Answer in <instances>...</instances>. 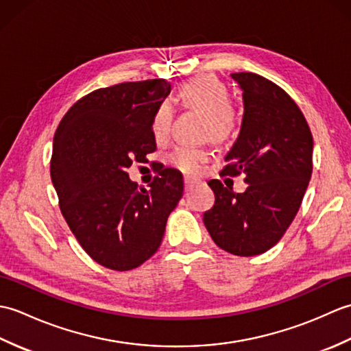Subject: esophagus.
Returning a JSON list of instances; mask_svg holds the SVG:
<instances>
[{"label": "esophagus", "instance_id": "esophagus-1", "mask_svg": "<svg viewBox=\"0 0 351 351\" xmlns=\"http://www.w3.org/2000/svg\"><path fill=\"white\" fill-rule=\"evenodd\" d=\"M196 184H199V181L195 180V178H190V176L184 178V185H185V190H187V191L193 187V185H196Z\"/></svg>", "mask_w": 351, "mask_h": 351}]
</instances>
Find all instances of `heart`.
Segmentation results:
<instances>
[{"instance_id":"obj_1","label":"heart","mask_w":351,"mask_h":351,"mask_svg":"<svg viewBox=\"0 0 351 351\" xmlns=\"http://www.w3.org/2000/svg\"><path fill=\"white\" fill-rule=\"evenodd\" d=\"M178 101L184 107L197 110L205 116L204 130L215 140H225L234 132L237 116L230 107L229 92L219 78L200 75L187 81L178 92ZM170 108L166 104L156 108L152 119V134L156 140L167 137L170 128ZM211 152L205 147L184 145L176 147L170 155V162L184 173H199L210 160Z\"/></svg>"}]
</instances>
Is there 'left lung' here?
<instances>
[{
	"label": "left lung",
	"instance_id": "1",
	"mask_svg": "<svg viewBox=\"0 0 351 351\" xmlns=\"http://www.w3.org/2000/svg\"><path fill=\"white\" fill-rule=\"evenodd\" d=\"M232 78L243 90L241 131L220 175L244 173L249 184L235 193L219 180L204 223L213 241L237 256H255L278 243L293 223L312 175L314 140L293 98L258 73Z\"/></svg>",
	"mask_w": 351,
	"mask_h": 351
}]
</instances>
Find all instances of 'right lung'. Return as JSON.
Masks as SVG:
<instances>
[{
	"label": "right lung",
	"instance_id": "1",
	"mask_svg": "<svg viewBox=\"0 0 351 351\" xmlns=\"http://www.w3.org/2000/svg\"><path fill=\"white\" fill-rule=\"evenodd\" d=\"M169 93L162 78L98 88L73 104L54 134L51 180L63 217L87 255L110 270L151 258L182 197L176 169H156L147 190L126 173L156 149L151 125Z\"/></svg>",
	"mask_w": 351,
	"mask_h": 351
}]
</instances>
